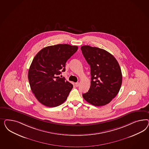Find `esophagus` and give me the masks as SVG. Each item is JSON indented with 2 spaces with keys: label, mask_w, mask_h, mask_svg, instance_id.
<instances>
[{
  "label": "esophagus",
  "mask_w": 149,
  "mask_h": 149,
  "mask_svg": "<svg viewBox=\"0 0 149 149\" xmlns=\"http://www.w3.org/2000/svg\"><path fill=\"white\" fill-rule=\"evenodd\" d=\"M75 85L76 87H78V86H79V82H76L75 84Z\"/></svg>",
  "instance_id": "obj_1"
}]
</instances>
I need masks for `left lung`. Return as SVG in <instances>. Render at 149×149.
Returning a JSON list of instances; mask_svg holds the SVG:
<instances>
[{
  "mask_svg": "<svg viewBox=\"0 0 149 149\" xmlns=\"http://www.w3.org/2000/svg\"><path fill=\"white\" fill-rule=\"evenodd\" d=\"M82 53L90 65L91 81L89 91L82 94L88 103L95 106L109 103L120 90L122 72L117 60L108 51L84 45Z\"/></svg>",
  "mask_w": 149,
  "mask_h": 149,
  "instance_id": "left-lung-1",
  "label": "left lung"
}]
</instances>
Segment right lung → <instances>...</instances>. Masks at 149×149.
<instances>
[{"label":"right lung","mask_w":149,"mask_h":149,"mask_svg":"<svg viewBox=\"0 0 149 149\" xmlns=\"http://www.w3.org/2000/svg\"><path fill=\"white\" fill-rule=\"evenodd\" d=\"M77 49L68 44L49 46L34 57L28 77L32 92L41 104L56 107L66 100L73 85L58 75L65 72V63Z\"/></svg>","instance_id":"right-lung-1"}]
</instances>
